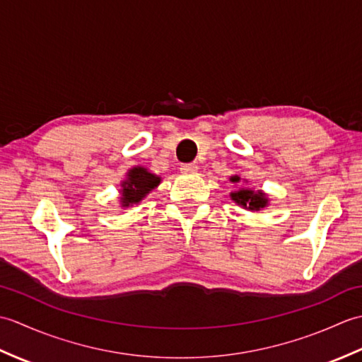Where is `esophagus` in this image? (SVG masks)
Segmentation results:
<instances>
[{
  "mask_svg": "<svg viewBox=\"0 0 362 362\" xmlns=\"http://www.w3.org/2000/svg\"><path fill=\"white\" fill-rule=\"evenodd\" d=\"M180 171L185 174H194L197 171V165L194 163H183L180 165Z\"/></svg>",
  "mask_w": 362,
  "mask_h": 362,
  "instance_id": "1",
  "label": "esophagus"
}]
</instances>
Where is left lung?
Segmentation results:
<instances>
[{"mask_svg":"<svg viewBox=\"0 0 362 362\" xmlns=\"http://www.w3.org/2000/svg\"><path fill=\"white\" fill-rule=\"evenodd\" d=\"M232 182H240V177L235 175L230 179ZM236 204H240L249 210H259L267 204V199L263 193H253L250 189H240L230 194Z\"/></svg>","mask_w":362,"mask_h":362,"instance_id":"1","label":"left lung"}]
</instances>
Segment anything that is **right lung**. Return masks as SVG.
<instances>
[{
    "mask_svg": "<svg viewBox=\"0 0 362 362\" xmlns=\"http://www.w3.org/2000/svg\"><path fill=\"white\" fill-rule=\"evenodd\" d=\"M160 183V177L146 171L144 168H134L127 180L122 183V206L140 202L141 199Z\"/></svg>",
    "mask_w": 362,
    "mask_h": 362,
    "instance_id": "1",
    "label": "right lung"
}]
</instances>
